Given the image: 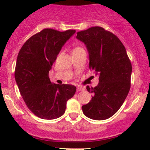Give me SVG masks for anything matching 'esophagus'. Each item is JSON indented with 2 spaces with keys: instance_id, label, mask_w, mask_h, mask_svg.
Here are the masks:
<instances>
[{
  "instance_id": "obj_1",
  "label": "esophagus",
  "mask_w": 150,
  "mask_h": 150,
  "mask_svg": "<svg viewBox=\"0 0 150 150\" xmlns=\"http://www.w3.org/2000/svg\"><path fill=\"white\" fill-rule=\"evenodd\" d=\"M76 90H77V91H84L85 88H83V87H81V86H78L77 88H76Z\"/></svg>"
}]
</instances>
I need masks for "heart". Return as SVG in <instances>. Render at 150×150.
<instances>
[{"label":"heart","instance_id":"heart-1","mask_svg":"<svg viewBox=\"0 0 150 150\" xmlns=\"http://www.w3.org/2000/svg\"><path fill=\"white\" fill-rule=\"evenodd\" d=\"M83 50L82 47H80V46H76V47H75V48L74 49V51H79V50Z\"/></svg>","mask_w":150,"mask_h":150}]
</instances>
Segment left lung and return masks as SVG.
Listing matches in <instances>:
<instances>
[{
    "mask_svg": "<svg viewBox=\"0 0 150 150\" xmlns=\"http://www.w3.org/2000/svg\"><path fill=\"white\" fill-rule=\"evenodd\" d=\"M76 38L86 46L89 69L99 75L97 86H86L93 97L82 107L83 112L91 120H107L119 110L129 92L132 63L120 40L103 28L79 31Z\"/></svg>",
    "mask_w": 150,
    "mask_h": 150,
    "instance_id": "left-lung-1",
    "label": "left lung"
}]
</instances>
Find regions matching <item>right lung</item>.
I'll list each match as a JSON object with an SVG mask.
<instances>
[{
    "label": "right lung",
    "instance_id": "add662e5",
    "mask_svg": "<svg viewBox=\"0 0 150 150\" xmlns=\"http://www.w3.org/2000/svg\"><path fill=\"white\" fill-rule=\"evenodd\" d=\"M75 32L45 28L31 36L18 52L16 81L28 108L40 119L54 120L62 116L67 101L76 92V86L55 84L49 77L62 47Z\"/></svg>",
    "mask_w": 150,
    "mask_h": 150
}]
</instances>
